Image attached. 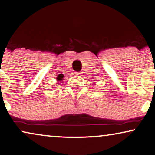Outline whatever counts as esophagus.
<instances>
[{
	"instance_id": "obj_1",
	"label": "esophagus",
	"mask_w": 155,
	"mask_h": 155,
	"mask_svg": "<svg viewBox=\"0 0 155 155\" xmlns=\"http://www.w3.org/2000/svg\"><path fill=\"white\" fill-rule=\"evenodd\" d=\"M82 73L83 72H81V71H78V72H75V74L77 75V76H81V74H83Z\"/></svg>"
}]
</instances>
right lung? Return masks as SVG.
Listing matches in <instances>:
<instances>
[{"label": "right lung", "mask_w": 155, "mask_h": 155, "mask_svg": "<svg viewBox=\"0 0 155 155\" xmlns=\"http://www.w3.org/2000/svg\"><path fill=\"white\" fill-rule=\"evenodd\" d=\"M63 78H64V75H63L62 74H60L58 76V77H57V80H58V81H62L63 79Z\"/></svg>", "instance_id": "right-lung-1"}]
</instances>
